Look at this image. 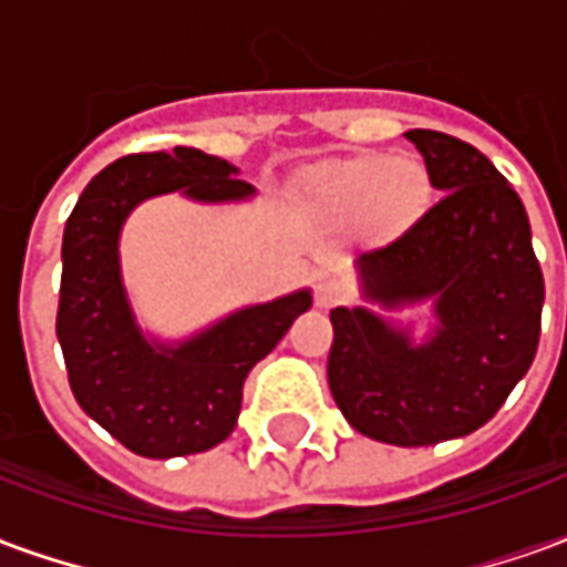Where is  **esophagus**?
Listing matches in <instances>:
<instances>
[{
	"instance_id": "34e87169",
	"label": "esophagus",
	"mask_w": 567,
	"mask_h": 567,
	"mask_svg": "<svg viewBox=\"0 0 567 567\" xmlns=\"http://www.w3.org/2000/svg\"><path fill=\"white\" fill-rule=\"evenodd\" d=\"M343 300V285L333 282V279H321L319 285H316V303H319L321 309L328 307H337Z\"/></svg>"
}]
</instances>
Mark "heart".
Listing matches in <instances>:
<instances>
[{"instance_id": "b5f03b06", "label": "heart", "mask_w": 567, "mask_h": 567, "mask_svg": "<svg viewBox=\"0 0 567 567\" xmlns=\"http://www.w3.org/2000/svg\"><path fill=\"white\" fill-rule=\"evenodd\" d=\"M427 169L413 157H358L333 163L309 182V206L337 224L358 221L380 239L406 234L425 215Z\"/></svg>"}]
</instances>
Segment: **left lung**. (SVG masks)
<instances>
[{"mask_svg":"<svg viewBox=\"0 0 567 567\" xmlns=\"http://www.w3.org/2000/svg\"><path fill=\"white\" fill-rule=\"evenodd\" d=\"M443 199L392 246L358 258L368 307L331 309L328 385L346 422L392 446L483 427L535 361L544 276L519 194L474 145L410 130ZM427 302L432 331L389 311Z\"/></svg>","mask_w":567,"mask_h":567,"instance_id":"left-lung-1","label":"left lung"}]
</instances>
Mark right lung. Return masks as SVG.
Wrapping results in <instances>:
<instances>
[{"instance_id":"obj_1","label":"right lung","mask_w":567,"mask_h":567,"mask_svg":"<svg viewBox=\"0 0 567 567\" xmlns=\"http://www.w3.org/2000/svg\"><path fill=\"white\" fill-rule=\"evenodd\" d=\"M234 163L197 148L130 154L93 175L63 230L56 340L79 406L145 458L206 452L230 437L248 370L312 307L300 288L234 309L185 340L142 331L121 276L130 212L161 194L194 203H243L255 187Z\"/></svg>"}]
</instances>
